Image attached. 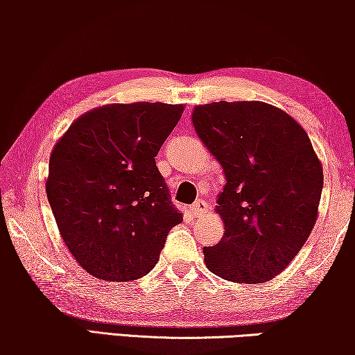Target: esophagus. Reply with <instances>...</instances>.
I'll list each match as a JSON object with an SVG mask.
<instances>
[{"instance_id": "esophagus-1", "label": "esophagus", "mask_w": 355, "mask_h": 355, "mask_svg": "<svg viewBox=\"0 0 355 355\" xmlns=\"http://www.w3.org/2000/svg\"><path fill=\"white\" fill-rule=\"evenodd\" d=\"M208 210V203L205 200H197L193 205L191 207V211L193 216H198V215H203Z\"/></svg>"}]
</instances>
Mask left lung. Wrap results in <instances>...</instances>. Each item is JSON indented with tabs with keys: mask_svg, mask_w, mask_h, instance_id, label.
<instances>
[{
	"mask_svg": "<svg viewBox=\"0 0 355 355\" xmlns=\"http://www.w3.org/2000/svg\"><path fill=\"white\" fill-rule=\"evenodd\" d=\"M192 123L226 176L216 207L225 236L203 247L208 270L234 283L275 278L317 221L323 169L309 135L263 101L200 105Z\"/></svg>",
	"mask_w": 355,
	"mask_h": 355,
	"instance_id": "left-lung-1",
	"label": "left lung"
}]
</instances>
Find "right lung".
<instances>
[{"instance_id": "1", "label": "right lung", "mask_w": 355, "mask_h": 355, "mask_svg": "<svg viewBox=\"0 0 355 355\" xmlns=\"http://www.w3.org/2000/svg\"><path fill=\"white\" fill-rule=\"evenodd\" d=\"M182 111L159 101L101 106L74 121L53 148L48 202L67 249L98 279L150 273L182 221L155 162Z\"/></svg>"}]
</instances>
